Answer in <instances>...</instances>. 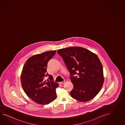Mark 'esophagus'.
Returning a JSON list of instances; mask_svg holds the SVG:
<instances>
[{"mask_svg":"<svg viewBox=\"0 0 125 125\" xmlns=\"http://www.w3.org/2000/svg\"><path fill=\"white\" fill-rule=\"evenodd\" d=\"M67 80H64L63 81L59 83H60V84H63L64 83L67 82Z\"/></svg>","mask_w":125,"mask_h":125,"instance_id":"esophagus-1","label":"esophagus"}]
</instances>
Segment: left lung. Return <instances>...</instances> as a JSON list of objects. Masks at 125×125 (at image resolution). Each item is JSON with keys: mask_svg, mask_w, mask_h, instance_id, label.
<instances>
[{"mask_svg": "<svg viewBox=\"0 0 125 125\" xmlns=\"http://www.w3.org/2000/svg\"><path fill=\"white\" fill-rule=\"evenodd\" d=\"M74 85L72 98L82 102L90 101L101 90L104 83L103 67L95 53L81 47L59 50ZM77 75V76L76 75Z\"/></svg>", "mask_w": 125, "mask_h": 125, "instance_id": "8db88e82", "label": "left lung"}]
</instances>
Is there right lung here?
<instances>
[{
    "instance_id": "add662e5",
    "label": "right lung",
    "mask_w": 125,
    "mask_h": 125,
    "mask_svg": "<svg viewBox=\"0 0 125 125\" xmlns=\"http://www.w3.org/2000/svg\"><path fill=\"white\" fill-rule=\"evenodd\" d=\"M56 51H50L30 57L23 66L21 76V85L27 96L37 104H47L57 98L59 84L47 73L48 62ZM48 76L47 82L45 77Z\"/></svg>"
}]
</instances>
